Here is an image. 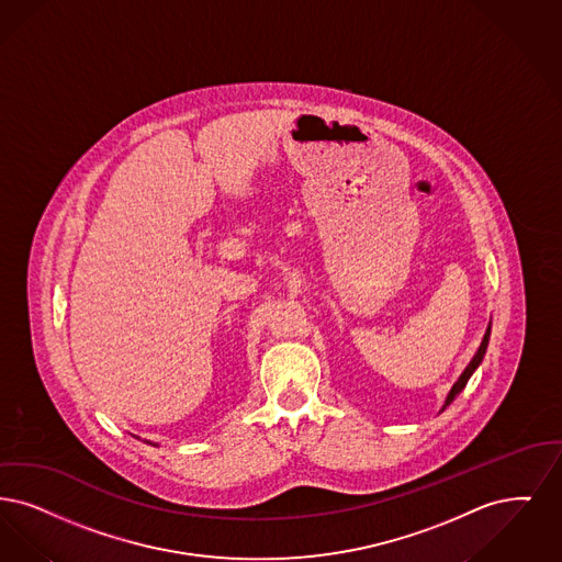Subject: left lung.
Instances as JSON below:
<instances>
[{
  "mask_svg": "<svg viewBox=\"0 0 562 562\" xmlns=\"http://www.w3.org/2000/svg\"><path fill=\"white\" fill-rule=\"evenodd\" d=\"M488 336H491V325L487 327V331H485V336H483V342L479 346V350H476V355L472 357V361L468 363V367L464 369V373L460 375V380L453 384V389L449 391L447 394V398H445V405H442V409L447 407V405H451L453 403V398L460 394V392L464 391L465 384H468V380H470V375L474 373V369L481 366V361H483V357H485V350H487Z\"/></svg>",
  "mask_w": 562,
  "mask_h": 562,
  "instance_id": "left-lung-1",
  "label": "left lung"
}]
</instances>
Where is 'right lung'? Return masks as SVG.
I'll return each instance as SVG.
<instances>
[{
	"label": "right lung",
	"mask_w": 562,
	"mask_h": 562,
	"mask_svg": "<svg viewBox=\"0 0 562 562\" xmlns=\"http://www.w3.org/2000/svg\"><path fill=\"white\" fill-rule=\"evenodd\" d=\"M136 439H138V437H136ZM147 442H148V440H147ZM148 445H155V442H148Z\"/></svg>",
	"instance_id": "right-lung-1"
}]
</instances>
